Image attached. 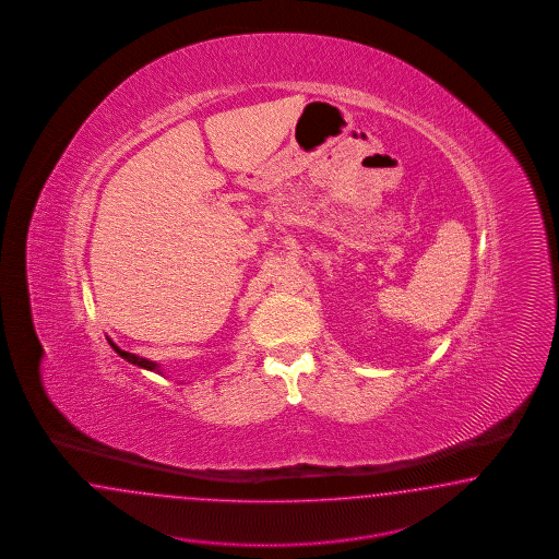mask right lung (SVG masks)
I'll list each match as a JSON object with an SVG mask.
<instances>
[{"label": "right lung", "mask_w": 559, "mask_h": 559, "mask_svg": "<svg viewBox=\"0 0 559 559\" xmlns=\"http://www.w3.org/2000/svg\"><path fill=\"white\" fill-rule=\"evenodd\" d=\"M108 344L112 346V350L117 353V355L122 356L127 362H131V365H135V367H141V369H147V371L157 372V374H162V367H159V362H155V360H150V358H143V356L133 355V353H127V350H122L119 348L112 340L108 338Z\"/></svg>", "instance_id": "obj_1"}]
</instances>
